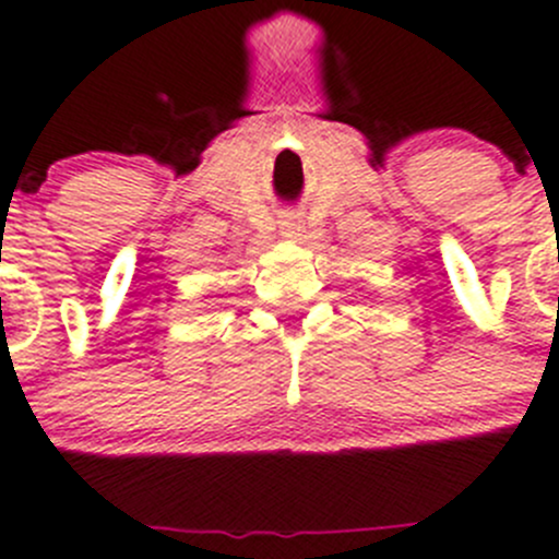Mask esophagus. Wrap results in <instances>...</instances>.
Returning a JSON list of instances; mask_svg holds the SVG:
<instances>
[{"mask_svg":"<svg viewBox=\"0 0 559 559\" xmlns=\"http://www.w3.org/2000/svg\"><path fill=\"white\" fill-rule=\"evenodd\" d=\"M278 228H281V234L289 239H304V234H306L304 217L295 215V212H286V215H281Z\"/></svg>","mask_w":559,"mask_h":559,"instance_id":"obj_1","label":"esophagus"}]
</instances>
